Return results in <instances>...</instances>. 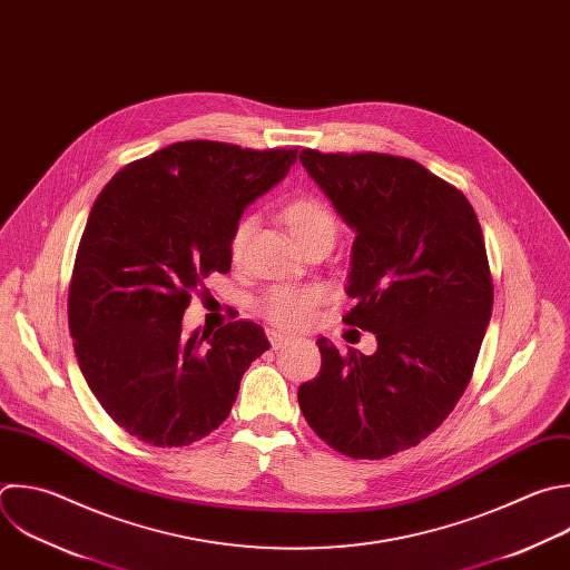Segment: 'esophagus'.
<instances>
[{
  "instance_id": "esophagus-1",
  "label": "esophagus",
  "mask_w": 570,
  "mask_h": 570,
  "mask_svg": "<svg viewBox=\"0 0 570 570\" xmlns=\"http://www.w3.org/2000/svg\"><path fill=\"white\" fill-rule=\"evenodd\" d=\"M266 335H268L271 346H273L275 351H277V348H282V346H286V344L293 340V335L282 333V331H275V328H268V331H266Z\"/></svg>"
}]
</instances>
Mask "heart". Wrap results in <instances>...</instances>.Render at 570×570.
I'll return each instance as SVG.
<instances>
[{
  "mask_svg": "<svg viewBox=\"0 0 570 570\" xmlns=\"http://www.w3.org/2000/svg\"><path fill=\"white\" fill-rule=\"evenodd\" d=\"M282 219L302 250L317 244L333 246L340 233L333 210L324 202L313 197H302L291 202L282 210ZM253 230H255L253 215H244L235 224L230 233V255L235 262L242 259ZM322 302H324V291L317 286H275L257 302V311L262 313V317H266L275 326L299 328L311 322L317 304Z\"/></svg>",
  "mask_w": 570,
  "mask_h": 570,
  "instance_id": "1",
  "label": "heart"
}]
</instances>
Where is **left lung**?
<instances>
[{"mask_svg":"<svg viewBox=\"0 0 570 570\" xmlns=\"http://www.w3.org/2000/svg\"><path fill=\"white\" fill-rule=\"evenodd\" d=\"M299 160L355 230L342 317L377 348L340 353L317 340L322 366L297 392L313 432L351 459L419 445L463 396L492 315L483 233L461 189L421 163L390 154Z\"/></svg>","mask_w":570,"mask_h":570,"instance_id":"8db88e82","label":"left lung"}]
</instances>
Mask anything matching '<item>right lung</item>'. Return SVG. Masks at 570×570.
<instances>
[{"mask_svg": "<svg viewBox=\"0 0 570 570\" xmlns=\"http://www.w3.org/2000/svg\"><path fill=\"white\" fill-rule=\"evenodd\" d=\"M295 160L297 147L171 142L98 195L69 284V331L89 390L138 441L183 448L208 436L271 346L244 320L187 337L183 313L210 273L230 271L235 224Z\"/></svg>", "mask_w": 570, "mask_h": 570, "instance_id": "right-lung-1", "label": "right lung"}]
</instances>
